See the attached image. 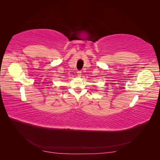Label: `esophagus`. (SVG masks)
<instances>
[{
    "mask_svg": "<svg viewBox=\"0 0 160 160\" xmlns=\"http://www.w3.org/2000/svg\"><path fill=\"white\" fill-rule=\"evenodd\" d=\"M77 75H78L79 77H81V71H77Z\"/></svg>",
    "mask_w": 160,
    "mask_h": 160,
    "instance_id": "esophagus-1",
    "label": "esophagus"
}]
</instances>
